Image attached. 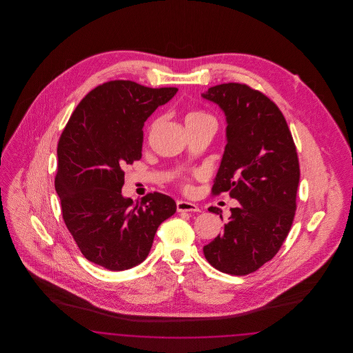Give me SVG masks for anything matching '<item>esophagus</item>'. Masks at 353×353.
<instances>
[{
	"label": "esophagus",
	"instance_id": "obj_1",
	"mask_svg": "<svg viewBox=\"0 0 353 353\" xmlns=\"http://www.w3.org/2000/svg\"><path fill=\"white\" fill-rule=\"evenodd\" d=\"M176 206H177V212H189V213L200 212V208L193 202L177 201Z\"/></svg>",
	"mask_w": 353,
	"mask_h": 353
}]
</instances>
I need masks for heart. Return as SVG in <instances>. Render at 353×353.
<instances>
[{
    "label": "heart",
    "instance_id": "heart-1",
    "mask_svg": "<svg viewBox=\"0 0 353 353\" xmlns=\"http://www.w3.org/2000/svg\"><path fill=\"white\" fill-rule=\"evenodd\" d=\"M202 119H212L208 114H205V112H202V111H194V112H190V114H188L186 115V118H185V123H189V121H194V120H202ZM213 120V119H212ZM156 123L157 121H154L153 124L151 125V130L154 128V125H156Z\"/></svg>",
    "mask_w": 353,
    "mask_h": 353
}]
</instances>
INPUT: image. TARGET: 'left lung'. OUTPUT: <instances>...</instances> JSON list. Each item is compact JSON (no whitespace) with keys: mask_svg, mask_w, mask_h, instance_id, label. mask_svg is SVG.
Masks as SVG:
<instances>
[{"mask_svg":"<svg viewBox=\"0 0 353 353\" xmlns=\"http://www.w3.org/2000/svg\"><path fill=\"white\" fill-rule=\"evenodd\" d=\"M202 98L219 104L228 123L212 194L228 192L238 201L203 255L222 272L248 275L275 256L291 229L301 177L296 147L278 105L248 84H219ZM209 210L222 219L219 209Z\"/></svg>","mask_w":353,"mask_h":353,"instance_id":"1","label":"left lung"}]
</instances>
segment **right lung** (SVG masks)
Returning a JSON list of instances; mask_svg holds the SVG:
<instances>
[{
	"label": "right lung",
	"mask_w": 353,
	"mask_h": 353,
	"mask_svg": "<svg viewBox=\"0 0 353 353\" xmlns=\"http://www.w3.org/2000/svg\"><path fill=\"white\" fill-rule=\"evenodd\" d=\"M176 92L105 82L84 97L59 137L55 190L63 221L84 258L104 269L140 265L160 223L176 213L167 194L148 193L136 203L121 194L123 168L141 159L144 121Z\"/></svg>",
	"instance_id": "obj_1"
}]
</instances>
